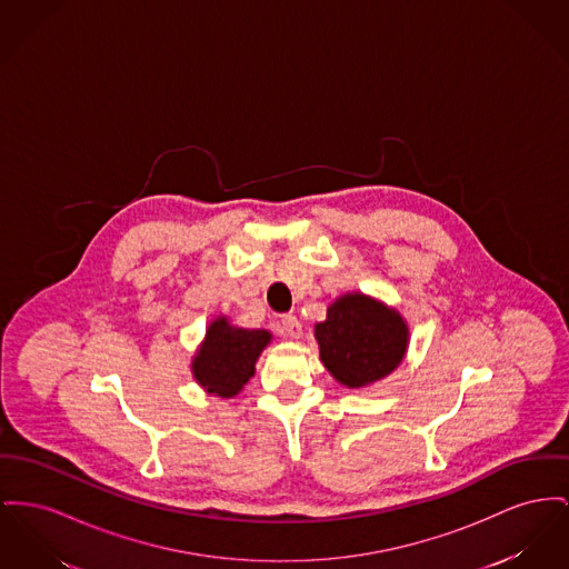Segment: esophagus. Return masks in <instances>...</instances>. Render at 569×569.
<instances>
[{
    "label": "esophagus",
    "mask_w": 569,
    "mask_h": 569,
    "mask_svg": "<svg viewBox=\"0 0 569 569\" xmlns=\"http://www.w3.org/2000/svg\"><path fill=\"white\" fill-rule=\"evenodd\" d=\"M279 331H281V335H286V337L299 339L302 335L299 318H297V316H292V313H286V316L281 318V322H279Z\"/></svg>",
    "instance_id": "obj_1"
}]
</instances>
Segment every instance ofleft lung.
I'll list each match as a JSON object with an SVG mask.
<instances>
[{"mask_svg":"<svg viewBox=\"0 0 569 569\" xmlns=\"http://www.w3.org/2000/svg\"><path fill=\"white\" fill-rule=\"evenodd\" d=\"M320 359L341 385L359 389L400 366L408 329L400 313L363 295H346L316 325Z\"/></svg>","mask_w":569,"mask_h":569,"instance_id":"8db88e82","label":"left lung"}]
</instances>
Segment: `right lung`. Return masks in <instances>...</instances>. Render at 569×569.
I'll return each instance as SVG.
<instances>
[{"instance_id":"obj_1","label":"right lung","mask_w":569,"mask_h":569,"mask_svg":"<svg viewBox=\"0 0 569 569\" xmlns=\"http://www.w3.org/2000/svg\"><path fill=\"white\" fill-rule=\"evenodd\" d=\"M270 341L268 331L234 329L226 318L214 320L206 341L193 361L196 380L208 393L234 398L242 385L253 376L256 361Z\"/></svg>"}]
</instances>
